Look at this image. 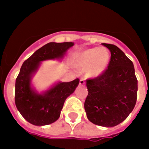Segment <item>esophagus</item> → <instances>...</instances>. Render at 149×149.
<instances>
[{"label":"esophagus","instance_id":"obj_1","mask_svg":"<svg viewBox=\"0 0 149 149\" xmlns=\"http://www.w3.org/2000/svg\"><path fill=\"white\" fill-rule=\"evenodd\" d=\"M84 84H85V81H84V79H80V81H79V84L81 86H83L84 85Z\"/></svg>","mask_w":149,"mask_h":149}]
</instances>
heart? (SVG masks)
<instances>
[{
  "mask_svg": "<svg viewBox=\"0 0 149 149\" xmlns=\"http://www.w3.org/2000/svg\"><path fill=\"white\" fill-rule=\"evenodd\" d=\"M110 59L109 51L104 47L86 49L77 54L76 65L87 68V74L90 77H97L107 68Z\"/></svg>",
  "mask_w": 149,
  "mask_h": 149,
  "instance_id": "1",
  "label": "heart"
}]
</instances>
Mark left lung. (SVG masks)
<instances>
[{
  "instance_id": "obj_1",
  "label": "left lung",
  "mask_w": 149,
  "mask_h": 149,
  "mask_svg": "<svg viewBox=\"0 0 149 149\" xmlns=\"http://www.w3.org/2000/svg\"><path fill=\"white\" fill-rule=\"evenodd\" d=\"M102 45L110 51V61L101 76L87 80L84 109L93 123L113 127L132 112L137 101V80L134 65L124 53L115 45Z\"/></svg>"
}]
</instances>
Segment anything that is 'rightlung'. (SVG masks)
<instances>
[{"label":"right lung","mask_w":149,"mask_h":149,"mask_svg":"<svg viewBox=\"0 0 149 149\" xmlns=\"http://www.w3.org/2000/svg\"><path fill=\"white\" fill-rule=\"evenodd\" d=\"M73 42H51L36 51L22 65L15 82V105L22 116L35 126L51 124L59 119L65 100L75 91L79 79L69 82L59 81L39 93L31 80L41 65L50 59L62 60Z\"/></svg>","instance_id":"right-lung-1"}]
</instances>
